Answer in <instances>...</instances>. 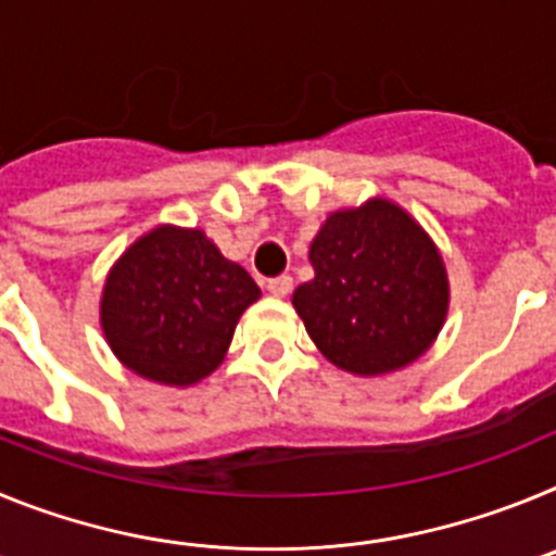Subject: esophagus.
Listing matches in <instances>:
<instances>
[{
  "mask_svg": "<svg viewBox=\"0 0 556 556\" xmlns=\"http://www.w3.org/2000/svg\"><path fill=\"white\" fill-rule=\"evenodd\" d=\"M267 292L275 294V298H287L292 292V275H275V278H269Z\"/></svg>",
  "mask_w": 556,
  "mask_h": 556,
  "instance_id": "obj_1",
  "label": "esophagus"
}]
</instances>
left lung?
<instances>
[{
  "label": "left lung",
  "mask_w": 556,
  "mask_h": 556,
  "mask_svg": "<svg viewBox=\"0 0 556 556\" xmlns=\"http://www.w3.org/2000/svg\"><path fill=\"white\" fill-rule=\"evenodd\" d=\"M314 278L292 294L323 356L356 376L412 365L448 314L440 250L401 205L372 198L333 211L314 236Z\"/></svg>",
  "instance_id": "left-lung-1"
}]
</instances>
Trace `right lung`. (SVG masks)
<instances>
[{
	"instance_id": "right-lung-1",
	"label": "right lung",
	"mask_w": 556,
	"mask_h": 556,
	"mask_svg": "<svg viewBox=\"0 0 556 556\" xmlns=\"http://www.w3.org/2000/svg\"><path fill=\"white\" fill-rule=\"evenodd\" d=\"M258 298L248 269L228 262L203 230L159 225L111 267L100 323L127 370L189 387L223 365L236 323Z\"/></svg>"
}]
</instances>
